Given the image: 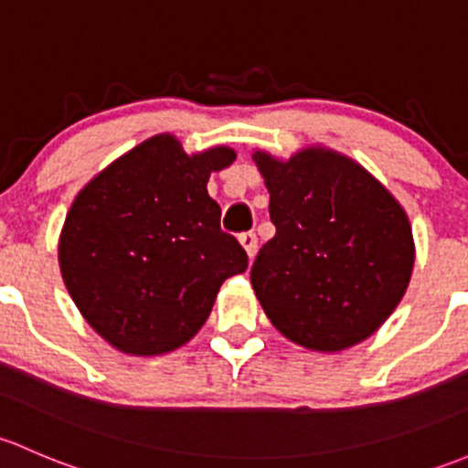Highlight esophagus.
Masks as SVG:
<instances>
[{
  "label": "esophagus",
  "instance_id": "34e87169",
  "mask_svg": "<svg viewBox=\"0 0 468 468\" xmlns=\"http://www.w3.org/2000/svg\"><path fill=\"white\" fill-rule=\"evenodd\" d=\"M239 243L243 245V250H245V252H248V259H250V261H252L254 254H257V234H252V232L240 234L239 236Z\"/></svg>",
  "mask_w": 468,
  "mask_h": 468
}]
</instances>
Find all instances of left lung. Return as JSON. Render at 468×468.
<instances>
[{
	"mask_svg": "<svg viewBox=\"0 0 468 468\" xmlns=\"http://www.w3.org/2000/svg\"><path fill=\"white\" fill-rule=\"evenodd\" d=\"M277 234L252 288L274 329L311 351L349 349L380 329L414 268L406 209L367 171L315 144L288 160L254 151Z\"/></svg>",
	"mask_w": 468,
	"mask_h": 468,
	"instance_id": "obj_1",
	"label": "left lung"
}]
</instances>
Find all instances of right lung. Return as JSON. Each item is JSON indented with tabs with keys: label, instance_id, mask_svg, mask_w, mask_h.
Instances as JSON below:
<instances>
[{
	"label": "right lung",
	"instance_id": "obj_1",
	"mask_svg": "<svg viewBox=\"0 0 468 468\" xmlns=\"http://www.w3.org/2000/svg\"><path fill=\"white\" fill-rule=\"evenodd\" d=\"M234 148L186 153L171 133L153 134L96 173L79 191L60 239L62 282L85 322L128 356L186 345L209 317L228 277L248 254L220 232L207 194Z\"/></svg>",
	"mask_w": 468,
	"mask_h": 468
}]
</instances>
